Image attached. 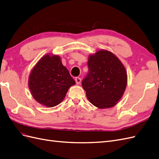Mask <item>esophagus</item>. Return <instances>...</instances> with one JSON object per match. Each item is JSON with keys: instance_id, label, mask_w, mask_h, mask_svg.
<instances>
[{"instance_id": "1", "label": "esophagus", "mask_w": 159, "mask_h": 159, "mask_svg": "<svg viewBox=\"0 0 159 159\" xmlns=\"http://www.w3.org/2000/svg\"><path fill=\"white\" fill-rule=\"evenodd\" d=\"M75 81H76V83L77 84H80V82H81V79L79 78V77H76Z\"/></svg>"}]
</instances>
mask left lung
Instances as JSON below:
<instances>
[{"mask_svg":"<svg viewBox=\"0 0 159 159\" xmlns=\"http://www.w3.org/2000/svg\"><path fill=\"white\" fill-rule=\"evenodd\" d=\"M89 72L82 81L89 101L99 109L112 107L123 96L128 76L112 52L101 50L89 56Z\"/></svg>","mask_w":159,"mask_h":159,"instance_id":"1","label":"left lung"}]
</instances>
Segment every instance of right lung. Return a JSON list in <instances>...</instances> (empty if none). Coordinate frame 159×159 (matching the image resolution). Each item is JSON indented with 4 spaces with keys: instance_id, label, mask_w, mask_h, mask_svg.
Listing matches in <instances>:
<instances>
[{
    "instance_id": "right-lung-1",
    "label": "right lung",
    "mask_w": 159,
    "mask_h": 159,
    "mask_svg": "<svg viewBox=\"0 0 159 159\" xmlns=\"http://www.w3.org/2000/svg\"><path fill=\"white\" fill-rule=\"evenodd\" d=\"M68 69L63 66L60 57L46 54L32 69L28 86L32 96L48 107L62 102L69 88L75 84Z\"/></svg>"
}]
</instances>
